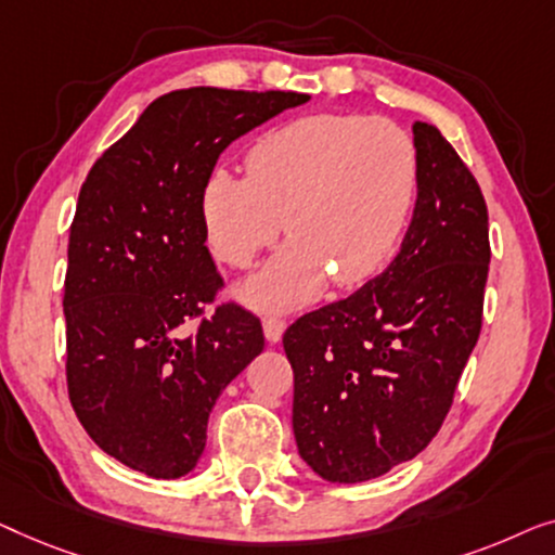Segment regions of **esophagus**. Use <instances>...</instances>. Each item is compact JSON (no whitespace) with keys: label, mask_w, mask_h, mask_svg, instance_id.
Instances as JSON below:
<instances>
[{"label":"esophagus","mask_w":555,"mask_h":555,"mask_svg":"<svg viewBox=\"0 0 555 555\" xmlns=\"http://www.w3.org/2000/svg\"><path fill=\"white\" fill-rule=\"evenodd\" d=\"M284 330H286L284 319H279V317L263 319V337H267V341H271V345L281 341V337H284Z\"/></svg>","instance_id":"obj_1"}]
</instances>
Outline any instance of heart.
Listing matches in <instances>:
<instances>
[{"instance_id": "1", "label": "heart", "mask_w": 555, "mask_h": 555, "mask_svg": "<svg viewBox=\"0 0 555 555\" xmlns=\"http://www.w3.org/2000/svg\"><path fill=\"white\" fill-rule=\"evenodd\" d=\"M248 176L214 168L201 191L210 251L251 267L281 229L286 241L238 296L261 311L317 299L334 279L357 286L392 259L415 210L420 158L412 135L357 113L301 115L263 132L246 153Z\"/></svg>"}]
</instances>
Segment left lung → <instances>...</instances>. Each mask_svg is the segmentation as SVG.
Wrapping results in <instances>:
<instances>
[{
    "instance_id": "1",
    "label": "left lung",
    "mask_w": 555,
    "mask_h": 555,
    "mask_svg": "<svg viewBox=\"0 0 555 555\" xmlns=\"http://www.w3.org/2000/svg\"><path fill=\"white\" fill-rule=\"evenodd\" d=\"M412 140L420 185L400 254L284 334L296 448L326 482L379 478L423 452L480 334L486 198L435 125L415 120Z\"/></svg>"
}]
</instances>
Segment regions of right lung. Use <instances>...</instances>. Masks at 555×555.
Listing matches in <instances>:
<instances>
[{"label": "right lung", "instance_id": "1", "mask_svg": "<svg viewBox=\"0 0 555 555\" xmlns=\"http://www.w3.org/2000/svg\"><path fill=\"white\" fill-rule=\"evenodd\" d=\"M299 92L189 88L153 100L82 183L67 246V389L85 433L155 480L196 467L218 395L263 352L225 304L201 191L233 140L304 105Z\"/></svg>", "mask_w": 555, "mask_h": 555}]
</instances>
